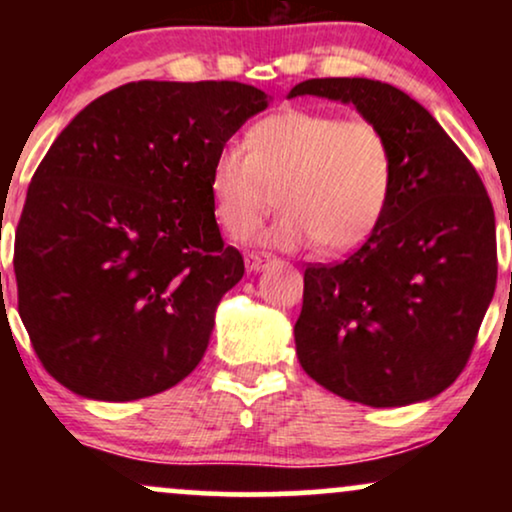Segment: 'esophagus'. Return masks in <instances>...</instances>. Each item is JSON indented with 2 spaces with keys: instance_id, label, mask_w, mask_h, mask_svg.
I'll use <instances>...</instances> for the list:
<instances>
[{
  "instance_id": "1",
  "label": "esophagus",
  "mask_w": 512,
  "mask_h": 512,
  "mask_svg": "<svg viewBox=\"0 0 512 512\" xmlns=\"http://www.w3.org/2000/svg\"><path fill=\"white\" fill-rule=\"evenodd\" d=\"M269 262H272V255H267V252H248V255H245V267H248V272H260V269L267 267Z\"/></svg>"
}]
</instances>
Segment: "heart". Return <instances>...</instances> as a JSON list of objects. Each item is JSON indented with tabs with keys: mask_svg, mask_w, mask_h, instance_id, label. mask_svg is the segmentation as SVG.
<instances>
[{
	"mask_svg": "<svg viewBox=\"0 0 512 512\" xmlns=\"http://www.w3.org/2000/svg\"><path fill=\"white\" fill-rule=\"evenodd\" d=\"M248 151L226 144L209 166V197L219 226L245 238L279 190L284 214L260 236L272 248L317 243L342 255L378 231L395 192V151L366 117L286 108L250 127Z\"/></svg>",
	"mask_w": 512,
	"mask_h": 512,
	"instance_id": "obj_1",
	"label": "heart"
}]
</instances>
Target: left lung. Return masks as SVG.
Segmentation results:
<instances>
[{"mask_svg":"<svg viewBox=\"0 0 512 512\" xmlns=\"http://www.w3.org/2000/svg\"><path fill=\"white\" fill-rule=\"evenodd\" d=\"M351 103L395 151L378 231L339 264H308L293 327L305 373L368 407H404L467 366L496 291V216L479 173L421 103L373 79H308L289 98Z\"/></svg>","mask_w":512,"mask_h":512,"instance_id":"1","label":"left lung"}]
</instances>
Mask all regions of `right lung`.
Segmentation results:
<instances>
[{"label": "right lung", "mask_w": 512, "mask_h": 512, "mask_svg": "<svg viewBox=\"0 0 512 512\" xmlns=\"http://www.w3.org/2000/svg\"><path fill=\"white\" fill-rule=\"evenodd\" d=\"M269 105L238 81H132L40 161L14 243L19 315L67 390L132 402L197 368L245 274L209 197L216 151Z\"/></svg>", "instance_id": "right-lung-1"}]
</instances>
